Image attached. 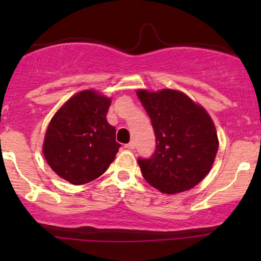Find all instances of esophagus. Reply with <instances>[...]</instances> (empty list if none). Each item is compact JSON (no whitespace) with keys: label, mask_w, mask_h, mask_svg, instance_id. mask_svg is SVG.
I'll return each instance as SVG.
<instances>
[{"label":"esophagus","mask_w":261,"mask_h":261,"mask_svg":"<svg viewBox=\"0 0 261 261\" xmlns=\"http://www.w3.org/2000/svg\"><path fill=\"white\" fill-rule=\"evenodd\" d=\"M124 147L126 148V149H130V151H131V149H134V148H135V142H134V141H131V142L126 143V145H125Z\"/></svg>","instance_id":"34e87169"}]
</instances>
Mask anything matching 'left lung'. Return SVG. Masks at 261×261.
I'll return each mask as SVG.
<instances>
[{
  "label": "left lung",
  "mask_w": 261,
  "mask_h": 261,
  "mask_svg": "<svg viewBox=\"0 0 261 261\" xmlns=\"http://www.w3.org/2000/svg\"><path fill=\"white\" fill-rule=\"evenodd\" d=\"M137 97L155 135L152 157L137 160L143 178L163 194L194 188L208 174L216 158L218 137L211 116L174 89H139Z\"/></svg>",
  "instance_id": "left-lung-1"
}]
</instances>
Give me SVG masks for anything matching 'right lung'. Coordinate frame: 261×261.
<instances>
[{
  "mask_svg": "<svg viewBox=\"0 0 261 261\" xmlns=\"http://www.w3.org/2000/svg\"><path fill=\"white\" fill-rule=\"evenodd\" d=\"M110 98L93 89L71 97L53 116L43 152L47 164L62 179L82 185L100 176L115 160L120 143L107 121Z\"/></svg>",
  "mask_w": 261,
  "mask_h": 261,
  "instance_id": "obj_1",
  "label": "right lung"
}]
</instances>
